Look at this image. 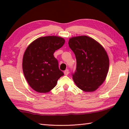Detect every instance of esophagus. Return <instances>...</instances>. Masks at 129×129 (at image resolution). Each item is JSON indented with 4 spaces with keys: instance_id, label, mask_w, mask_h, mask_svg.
Returning <instances> with one entry per match:
<instances>
[{
    "instance_id": "obj_1",
    "label": "esophagus",
    "mask_w": 129,
    "mask_h": 129,
    "mask_svg": "<svg viewBox=\"0 0 129 129\" xmlns=\"http://www.w3.org/2000/svg\"><path fill=\"white\" fill-rule=\"evenodd\" d=\"M69 70L68 69H66L64 71V75H68L69 74Z\"/></svg>"
}]
</instances>
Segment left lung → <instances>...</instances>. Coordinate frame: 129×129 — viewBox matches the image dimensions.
Masks as SVG:
<instances>
[{
    "mask_svg": "<svg viewBox=\"0 0 129 129\" xmlns=\"http://www.w3.org/2000/svg\"><path fill=\"white\" fill-rule=\"evenodd\" d=\"M69 47L76 58L73 79L78 88L93 91L104 82L108 72L109 60L105 50L93 39L86 36L69 39Z\"/></svg>",
    "mask_w": 129,
    "mask_h": 129,
    "instance_id": "left-lung-1",
    "label": "left lung"
}]
</instances>
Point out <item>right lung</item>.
<instances>
[{
    "label": "right lung",
    "instance_id": "1",
    "mask_svg": "<svg viewBox=\"0 0 129 129\" xmlns=\"http://www.w3.org/2000/svg\"><path fill=\"white\" fill-rule=\"evenodd\" d=\"M64 43L65 40L60 37H41L26 49L23 58V71L28 83L34 90L48 92L64 75L53 53Z\"/></svg>",
    "mask_w": 129,
    "mask_h": 129
}]
</instances>
